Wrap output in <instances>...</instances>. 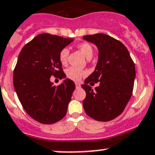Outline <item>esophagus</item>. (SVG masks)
<instances>
[{
	"mask_svg": "<svg viewBox=\"0 0 155 155\" xmlns=\"http://www.w3.org/2000/svg\"><path fill=\"white\" fill-rule=\"evenodd\" d=\"M75 84H76V88H79V87H81V84H79V82H76V83H75Z\"/></svg>",
	"mask_w": 155,
	"mask_h": 155,
	"instance_id": "esophagus-1",
	"label": "esophagus"
}]
</instances>
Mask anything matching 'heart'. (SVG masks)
<instances>
[{"label":"heart","instance_id":"b5f03b06","mask_svg":"<svg viewBox=\"0 0 155 155\" xmlns=\"http://www.w3.org/2000/svg\"><path fill=\"white\" fill-rule=\"evenodd\" d=\"M77 48L80 50V51L87 59L92 58L93 54H94V48L90 43L82 42L77 45ZM68 56H69V50L66 48L61 49L59 53V56H58L60 62L62 64H66L68 62ZM66 75L68 78L73 81H79L82 79V76L87 75V72L79 68L71 67L66 70Z\"/></svg>","mask_w":155,"mask_h":155}]
</instances>
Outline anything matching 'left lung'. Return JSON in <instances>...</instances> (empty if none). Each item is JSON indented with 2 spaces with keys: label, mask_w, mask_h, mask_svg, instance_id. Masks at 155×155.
Returning <instances> with one entry per match:
<instances>
[{
  "label": "left lung",
  "mask_w": 155,
  "mask_h": 155,
  "mask_svg": "<svg viewBox=\"0 0 155 155\" xmlns=\"http://www.w3.org/2000/svg\"><path fill=\"white\" fill-rule=\"evenodd\" d=\"M83 38L95 44L99 50L95 71L82 85L86 92L84 110L97 121H110L123 113L132 96L134 63L128 49L113 37L98 33L84 35ZM96 83L100 85L93 89L91 86Z\"/></svg>",
  "instance_id": "obj_1"
}]
</instances>
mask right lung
I'll use <instances>...</instances> for the list:
<instances>
[{"mask_svg":"<svg viewBox=\"0 0 155 155\" xmlns=\"http://www.w3.org/2000/svg\"><path fill=\"white\" fill-rule=\"evenodd\" d=\"M73 41L56 35H38L24 45L13 73V84L25 111L42 124H53L65 117L74 82L66 79L58 86L50 77H65L60 62L61 49Z\"/></svg>","mask_w":155,"mask_h":155,"instance_id":"1","label":"right lung"}]
</instances>
